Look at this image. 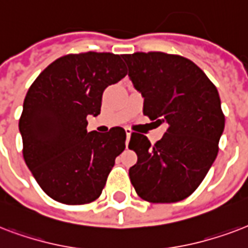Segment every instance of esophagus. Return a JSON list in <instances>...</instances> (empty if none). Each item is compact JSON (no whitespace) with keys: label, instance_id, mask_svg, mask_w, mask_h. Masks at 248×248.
<instances>
[{"label":"esophagus","instance_id":"obj_1","mask_svg":"<svg viewBox=\"0 0 248 248\" xmlns=\"http://www.w3.org/2000/svg\"><path fill=\"white\" fill-rule=\"evenodd\" d=\"M125 134H126V146H128V141H129L130 134H132V130L129 128H125Z\"/></svg>","mask_w":248,"mask_h":248}]
</instances>
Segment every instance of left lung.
<instances>
[{"label":"left lung","instance_id":"8db88e82","mask_svg":"<svg viewBox=\"0 0 248 248\" xmlns=\"http://www.w3.org/2000/svg\"><path fill=\"white\" fill-rule=\"evenodd\" d=\"M134 89L143 97V114L166 124L151 145L132 133L137 163L129 168L134 190L151 203H174L201 185L218 153L225 118L216 86L189 59L162 51L123 55Z\"/></svg>","mask_w":248,"mask_h":248}]
</instances>
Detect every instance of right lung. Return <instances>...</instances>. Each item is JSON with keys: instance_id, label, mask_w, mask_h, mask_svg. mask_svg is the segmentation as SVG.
<instances>
[{"instance_id": "add662e5", "label": "right lung", "mask_w": 248, "mask_h": 248, "mask_svg": "<svg viewBox=\"0 0 248 248\" xmlns=\"http://www.w3.org/2000/svg\"><path fill=\"white\" fill-rule=\"evenodd\" d=\"M125 75L122 55L88 51L54 61L28 89L19 120L23 156L57 202L85 204L102 193L126 134L122 126L88 132L86 116L99 115L105 89Z\"/></svg>"}]
</instances>
